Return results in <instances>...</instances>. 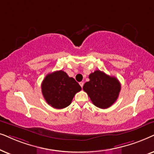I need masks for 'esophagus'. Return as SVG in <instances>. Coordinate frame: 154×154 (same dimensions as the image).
Returning a JSON list of instances; mask_svg holds the SVG:
<instances>
[{"mask_svg": "<svg viewBox=\"0 0 154 154\" xmlns=\"http://www.w3.org/2000/svg\"><path fill=\"white\" fill-rule=\"evenodd\" d=\"M79 85H80L81 87L82 88L83 86H84V82H79Z\"/></svg>", "mask_w": 154, "mask_h": 154, "instance_id": "obj_1", "label": "esophagus"}]
</instances>
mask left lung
<instances>
[{"label":"left lung","instance_id":"1","mask_svg":"<svg viewBox=\"0 0 154 154\" xmlns=\"http://www.w3.org/2000/svg\"><path fill=\"white\" fill-rule=\"evenodd\" d=\"M89 78V81L84 85L83 89L92 103L102 109L111 106L118 99L121 89L118 79L100 70L90 74Z\"/></svg>","mask_w":154,"mask_h":154}]
</instances>
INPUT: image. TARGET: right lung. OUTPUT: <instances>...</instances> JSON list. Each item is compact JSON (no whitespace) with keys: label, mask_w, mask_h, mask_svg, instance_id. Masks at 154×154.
Wrapping results in <instances>:
<instances>
[{"label":"right lung","mask_w":154,"mask_h":154,"mask_svg":"<svg viewBox=\"0 0 154 154\" xmlns=\"http://www.w3.org/2000/svg\"><path fill=\"white\" fill-rule=\"evenodd\" d=\"M82 88L72 77L63 70L46 76L42 84L43 96L48 105L57 109L66 108Z\"/></svg>","instance_id":"right-lung-1"}]
</instances>
